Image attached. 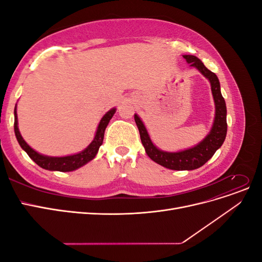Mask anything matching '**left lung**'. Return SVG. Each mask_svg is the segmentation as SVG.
Listing matches in <instances>:
<instances>
[{"mask_svg":"<svg viewBox=\"0 0 262 262\" xmlns=\"http://www.w3.org/2000/svg\"><path fill=\"white\" fill-rule=\"evenodd\" d=\"M184 58L189 67L195 68L204 77L208 78L211 84L214 105H215V116H214L212 128L207 137L192 147L178 150V152H166L153 143L143 121L137 114L134 115V120L138 125L142 144L148 157L155 163L172 170H193L201 167L223 144L227 132L226 104L222 96L217 76L205 68L202 61L198 59L195 55L185 54Z\"/></svg>","mask_w":262,"mask_h":262,"instance_id":"left-lung-1","label":"left lung"}]
</instances>
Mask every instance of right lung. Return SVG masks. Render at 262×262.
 Listing matches in <instances>:
<instances>
[{"instance_id":"right-lung-1","label":"right lung","mask_w":262,"mask_h":262,"mask_svg":"<svg viewBox=\"0 0 262 262\" xmlns=\"http://www.w3.org/2000/svg\"><path fill=\"white\" fill-rule=\"evenodd\" d=\"M116 108H112L107 112L104 116H102L101 120L97 126L96 133H95L94 140L91 142L90 145L86 148H84L81 152L72 155H67V156H48L38 153L37 150L31 148L26 141L23 139L21 134L18 129V120H17V112H16V106L14 109V131L15 136L18 141L20 147L25 150L28 154V156L33 160L38 166H40L41 168L47 170H52V171H73L77 168L82 167L85 164L94 160L95 156L97 155L98 149L100 145L102 144V141H104V134L107 125L116 113Z\"/></svg>"}]
</instances>
